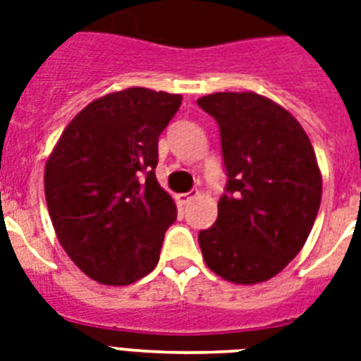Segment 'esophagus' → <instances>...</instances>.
<instances>
[{
	"instance_id": "34e87169",
	"label": "esophagus",
	"mask_w": 361,
	"mask_h": 361,
	"mask_svg": "<svg viewBox=\"0 0 361 361\" xmlns=\"http://www.w3.org/2000/svg\"><path fill=\"white\" fill-rule=\"evenodd\" d=\"M192 199H195V195H192V192H185V195H178V197H176V200H178V204H181V206L189 204V202H191Z\"/></svg>"
}]
</instances>
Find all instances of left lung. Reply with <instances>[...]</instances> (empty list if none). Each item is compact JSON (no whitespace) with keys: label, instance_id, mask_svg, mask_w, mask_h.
<instances>
[{"label":"left lung","instance_id":"8db88e82","mask_svg":"<svg viewBox=\"0 0 361 361\" xmlns=\"http://www.w3.org/2000/svg\"><path fill=\"white\" fill-rule=\"evenodd\" d=\"M219 125L229 181L217 219L200 231L210 271L233 284L267 282L309 238L322 200V172L299 121L267 96L216 92L197 100Z\"/></svg>","mask_w":361,"mask_h":361}]
</instances>
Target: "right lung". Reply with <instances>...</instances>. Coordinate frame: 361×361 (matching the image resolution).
Listing matches in <instances>:
<instances>
[{
	"mask_svg": "<svg viewBox=\"0 0 361 361\" xmlns=\"http://www.w3.org/2000/svg\"><path fill=\"white\" fill-rule=\"evenodd\" d=\"M181 94L144 87L96 98L70 121L45 164L60 246L89 279L128 286L159 263L174 199L155 178L159 136Z\"/></svg>",
	"mask_w": 361,
	"mask_h": 361,
	"instance_id": "add662e5",
	"label": "right lung"
}]
</instances>
